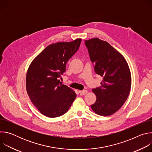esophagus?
Here are the masks:
<instances>
[{
  "label": "esophagus",
  "mask_w": 152,
  "mask_h": 152,
  "mask_svg": "<svg viewBox=\"0 0 152 152\" xmlns=\"http://www.w3.org/2000/svg\"><path fill=\"white\" fill-rule=\"evenodd\" d=\"M79 94H80V96H83V95H85L86 93H87V91H86V90L79 91Z\"/></svg>",
  "instance_id": "esophagus-1"
}]
</instances>
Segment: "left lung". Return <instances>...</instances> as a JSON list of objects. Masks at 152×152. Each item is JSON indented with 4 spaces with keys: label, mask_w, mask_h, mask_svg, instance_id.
I'll return each instance as SVG.
<instances>
[{
    "label": "left lung",
    "mask_w": 152,
    "mask_h": 152,
    "mask_svg": "<svg viewBox=\"0 0 152 152\" xmlns=\"http://www.w3.org/2000/svg\"><path fill=\"white\" fill-rule=\"evenodd\" d=\"M96 74L103 77L99 87L92 90L97 97L91 105L98 115L108 116L117 112L127 100L131 88L128 64L116 49L97 38L85 41Z\"/></svg>",
    "instance_id": "obj_1"
}]
</instances>
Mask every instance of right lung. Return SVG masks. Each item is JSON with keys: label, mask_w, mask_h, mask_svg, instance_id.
<instances>
[{"label": "right lung", "mask_w": 152, "mask_h": 152, "mask_svg": "<svg viewBox=\"0 0 152 152\" xmlns=\"http://www.w3.org/2000/svg\"><path fill=\"white\" fill-rule=\"evenodd\" d=\"M82 39L58 42L47 46L31 62L26 74V90L34 106L44 115L55 118L66 114L76 94L62 84L59 77L66 64L77 51Z\"/></svg>", "instance_id": "add662e5"}]
</instances>
